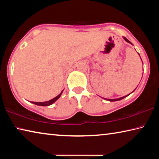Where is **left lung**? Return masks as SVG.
Here are the masks:
<instances>
[{
	"label": "left lung",
	"instance_id": "8db88e82",
	"mask_svg": "<svg viewBox=\"0 0 159 159\" xmlns=\"http://www.w3.org/2000/svg\"><path fill=\"white\" fill-rule=\"evenodd\" d=\"M123 39H124L125 40V41H126V42H128V43H130V44H132V45H133V43H132L130 42V41H128V40L127 39H126V38L125 37H123ZM134 91H133V92H132V93H133L134 92ZM131 93H130V94H131ZM130 94H129V95H130ZM129 95H125V96H123V97H122V98H117V99H107V98H104V99H106V100H108V101H110V102H115V101H118V100H120V99H123V98H125V97H127V96H128Z\"/></svg>",
	"mask_w": 159,
	"mask_h": 159
}]
</instances>
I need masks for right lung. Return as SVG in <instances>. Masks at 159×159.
Listing matches in <instances>:
<instances>
[{"label":"right lung","instance_id":"right-lung-1","mask_svg":"<svg viewBox=\"0 0 159 159\" xmlns=\"http://www.w3.org/2000/svg\"><path fill=\"white\" fill-rule=\"evenodd\" d=\"M63 90L61 91V92L60 94H59V95L57 97H55V98L50 99V100H49V101H46V102H31V103L36 104V105H38V106H43V107L50 106V105H51V104H52L54 102L57 101V99L60 98V96L61 95V94H62V93H63Z\"/></svg>","mask_w":159,"mask_h":159}]
</instances>
